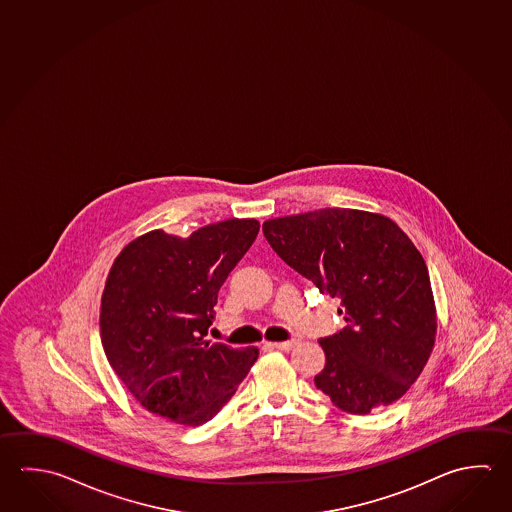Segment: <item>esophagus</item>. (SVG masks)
I'll list each match as a JSON object with an SVG mask.
<instances>
[{
	"mask_svg": "<svg viewBox=\"0 0 512 512\" xmlns=\"http://www.w3.org/2000/svg\"><path fill=\"white\" fill-rule=\"evenodd\" d=\"M296 343H298V340L275 341V343H269V347L277 350H291Z\"/></svg>",
	"mask_w": 512,
	"mask_h": 512,
	"instance_id": "esophagus-1",
	"label": "esophagus"
}]
</instances>
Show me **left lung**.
Returning a JSON list of instances; mask_svg holds the SVG:
<instances>
[{"label":"left lung","instance_id":"1","mask_svg":"<svg viewBox=\"0 0 512 512\" xmlns=\"http://www.w3.org/2000/svg\"><path fill=\"white\" fill-rule=\"evenodd\" d=\"M262 232L289 268L341 300L347 325L320 340L316 388L356 415L403 397L437 332L428 268L408 235L388 217L350 208L269 219Z\"/></svg>","mask_w":512,"mask_h":512}]
</instances>
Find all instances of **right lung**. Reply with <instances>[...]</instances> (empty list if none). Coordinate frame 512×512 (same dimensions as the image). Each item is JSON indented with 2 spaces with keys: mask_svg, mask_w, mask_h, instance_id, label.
<instances>
[{
  "mask_svg": "<svg viewBox=\"0 0 512 512\" xmlns=\"http://www.w3.org/2000/svg\"><path fill=\"white\" fill-rule=\"evenodd\" d=\"M228 219L181 239L153 230L127 244L100 304L109 365L136 401L172 422L210 421L248 376L259 350L205 340L217 293L259 234Z\"/></svg>",
  "mask_w": 512,
  "mask_h": 512,
  "instance_id": "right-lung-1",
  "label": "right lung"
}]
</instances>
